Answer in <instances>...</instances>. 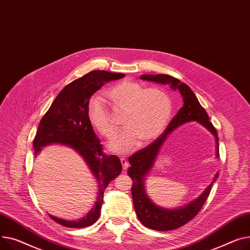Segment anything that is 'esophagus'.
I'll return each instance as SVG.
<instances>
[{
  "label": "esophagus",
  "instance_id": "34e87169",
  "mask_svg": "<svg viewBox=\"0 0 250 250\" xmlns=\"http://www.w3.org/2000/svg\"><path fill=\"white\" fill-rule=\"evenodd\" d=\"M120 160H121V163H122L123 169H124V170H127V168H128V167H129V164H128L127 159H126L125 157H121V158H120Z\"/></svg>",
  "mask_w": 250,
  "mask_h": 250
}]
</instances>
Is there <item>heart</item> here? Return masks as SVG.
I'll list each match as a JSON object with an SVG mask.
<instances>
[{"label":"heart","instance_id":"b5f03b06","mask_svg":"<svg viewBox=\"0 0 250 250\" xmlns=\"http://www.w3.org/2000/svg\"><path fill=\"white\" fill-rule=\"evenodd\" d=\"M106 96L123 110L125 129L110 144L113 151L127 153L135 148L138 141L147 143L156 138L167 125L172 110L168 94L160 87H147L136 82L124 81L113 85ZM87 117L92 126L107 139H112L117 128L112 122L101 96H94L87 104Z\"/></svg>","mask_w":250,"mask_h":250}]
</instances>
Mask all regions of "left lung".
Here are the masks:
<instances>
[{
  "label": "left lung",
  "mask_w": 250,
  "mask_h": 250,
  "mask_svg": "<svg viewBox=\"0 0 250 250\" xmlns=\"http://www.w3.org/2000/svg\"><path fill=\"white\" fill-rule=\"evenodd\" d=\"M141 80L149 81L157 83L168 84L172 90H178L184 101L183 107L179 110L172 120L167 125L165 132L160 134L152 143L145 148L138 150L129 157L130 167L127 170L129 177L132 179L131 194L133 199L134 209L139 221L147 228L156 231H168L180 228L194 219L204 206L205 202L209 197L211 188L218 178V173L215 174L213 182L204 190V193L188 203L186 206L179 209H166L155 205L146 195L145 192V178L153 167L154 160L163 146L164 142L171 131L177 127L190 121H197L212 133L216 139V156L219 157V138L217 130L209 120V116L199 103L196 95L190 90V87L182 83L180 80L168 75H142Z\"/></svg>",
  "instance_id": "left-lung-1"
}]
</instances>
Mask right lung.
I'll return each instance as SVG.
<instances>
[{
    "label": "right lung",
    "instance_id": "right-lung-1",
    "mask_svg": "<svg viewBox=\"0 0 250 250\" xmlns=\"http://www.w3.org/2000/svg\"><path fill=\"white\" fill-rule=\"evenodd\" d=\"M124 73L93 70L68 83L57 95L42 117L33 140L35 154L43 146L52 143L75 149L85 161L98 182V197L94 208L79 221H67L49 215L58 224L68 228H83L94 224L100 217L103 197L107 186L122 170L118 156L106 155L87 117V104L93 94L110 81L124 78Z\"/></svg>",
    "mask_w": 250,
    "mask_h": 250
}]
</instances>
